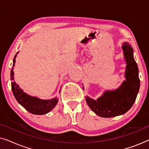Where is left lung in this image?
I'll return each mask as SVG.
<instances>
[{
	"mask_svg": "<svg viewBox=\"0 0 149 149\" xmlns=\"http://www.w3.org/2000/svg\"><path fill=\"white\" fill-rule=\"evenodd\" d=\"M122 49L126 62L125 81L115 90H106L97 100L85 97L87 105L100 117L109 118L125 114L133 106L139 91V72L133 48L129 42H124Z\"/></svg>",
	"mask_w": 149,
	"mask_h": 149,
	"instance_id": "8db88e82",
	"label": "left lung"
}]
</instances>
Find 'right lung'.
I'll return each mask as SVG.
<instances>
[{"instance_id": "obj_1", "label": "right lung", "mask_w": 149, "mask_h": 149, "mask_svg": "<svg viewBox=\"0 0 149 149\" xmlns=\"http://www.w3.org/2000/svg\"><path fill=\"white\" fill-rule=\"evenodd\" d=\"M18 52L13 58V68L11 70V89L16 100L24 109L34 115H42L48 113L56 107L58 102V98L56 97L49 100H42L37 97L28 95L20 88L19 85L15 83V81H14L13 77V67L15 66V58Z\"/></svg>"}]
</instances>
